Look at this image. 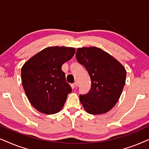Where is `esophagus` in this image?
Here are the masks:
<instances>
[{
	"label": "esophagus",
	"mask_w": 149,
	"mask_h": 149,
	"mask_svg": "<svg viewBox=\"0 0 149 149\" xmlns=\"http://www.w3.org/2000/svg\"><path fill=\"white\" fill-rule=\"evenodd\" d=\"M77 83H73V84H71V85H70V86H71V87H72V89H74L75 87H77Z\"/></svg>",
	"instance_id": "1"
}]
</instances>
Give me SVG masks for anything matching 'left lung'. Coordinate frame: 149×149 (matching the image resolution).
<instances>
[{"instance_id": "1", "label": "left lung", "mask_w": 149, "mask_h": 149, "mask_svg": "<svg viewBox=\"0 0 149 149\" xmlns=\"http://www.w3.org/2000/svg\"><path fill=\"white\" fill-rule=\"evenodd\" d=\"M78 62L86 68L91 81V88L79 98L87 113L100 115L115 107L125 83L126 70L115 58L101 49L78 48Z\"/></svg>"}]
</instances>
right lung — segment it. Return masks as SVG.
Returning <instances> with one entry per match:
<instances>
[{"instance_id":"obj_1","label":"right lung","mask_w":149,"mask_h":149,"mask_svg":"<svg viewBox=\"0 0 149 149\" xmlns=\"http://www.w3.org/2000/svg\"><path fill=\"white\" fill-rule=\"evenodd\" d=\"M76 52L67 47H49L30 58L22 66V82L31 104L40 113L52 115L60 111L72 91L66 83L63 64Z\"/></svg>"}]
</instances>
